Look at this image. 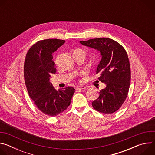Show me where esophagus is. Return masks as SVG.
Listing matches in <instances>:
<instances>
[{
    "instance_id": "obj_1",
    "label": "esophagus",
    "mask_w": 155,
    "mask_h": 155,
    "mask_svg": "<svg viewBox=\"0 0 155 155\" xmlns=\"http://www.w3.org/2000/svg\"><path fill=\"white\" fill-rule=\"evenodd\" d=\"M86 87L83 85H80V86H77L76 87V90H84L86 89Z\"/></svg>"
}]
</instances>
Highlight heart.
Instances as JSON below:
<instances>
[{"label":"heart","instance_id":"heart-1","mask_svg":"<svg viewBox=\"0 0 155 155\" xmlns=\"http://www.w3.org/2000/svg\"><path fill=\"white\" fill-rule=\"evenodd\" d=\"M80 50V51H82L83 53H84V51H83L82 50Z\"/></svg>","mask_w":155,"mask_h":155}]
</instances>
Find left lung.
I'll use <instances>...</instances> for the list:
<instances>
[{"label": "left lung", "mask_w": 155, "mask_h": 155, "mask_svg": "<svg viewBox=\"0 0 155 155\" xmlns=\"http://www.w3.org/2000/svg\"><path fill=\"white\" fill-rule=\"evenodd\" d=\"M80 43L97 50L101 57L96 74H100L99 80L106 87L101 90L92 106L99 112L112 114L121 107L129 91L130 69L127 53L120 43L108 38L90 39Z\"/></svg>", "instance_id": "obj_1"}]
</instances>
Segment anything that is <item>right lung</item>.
<instances>
[{
	"instance_id": "obj_1",
	"label": "right lung",
	"mask_w": 155,
	"mask_h": 155,
	"mask_svg": "<svg viewBox=\"0 0 155 155\" xmlns=\"http://www.w3.org/2000/svg\"><path fill=\"white\" fill-rule=\"evenodd\" d=\"M65 43L59 39H46L37 41L27 53L25 65V83L30 97L43 114L54 117L68 108L75 93L72 87L56 90L50 77L56 69L53 53Z\"/></svg>"
}]
</instances>
